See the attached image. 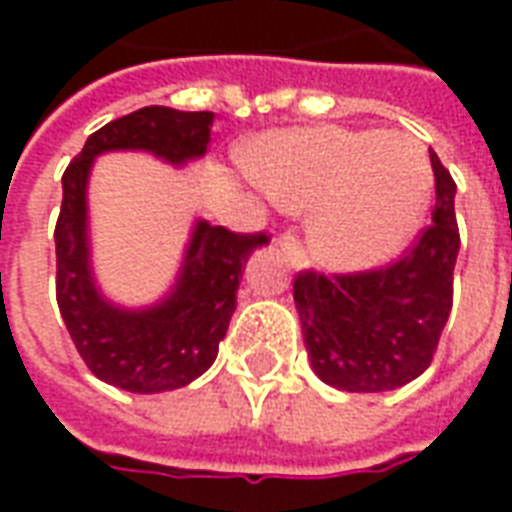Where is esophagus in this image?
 I'll use <instances>...</instances> for the list:
<instances>
[{"label":"esophagus","instance_id":"obj_1","mask_svg":"<svg viewBox=\"0 0 512 512\" xmlns=\"http://www.w3.org/2000/svg\"><path fill=\"white\" fill-rule=\"evenodd\" d=\"M277 244L279 249L285 252V257H288L290 268H296V271H299V268L307 266V252H304V246H301V241L296 238V235H290V233L279 235Z\"/></svg>","mask_w":512,"mask_h":512}]
</instances>
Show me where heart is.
<instances>
[{"label":"heart","mask_w":512,"mask_h":512,"mask_svg":"<svg viewBox=\"0 0 512 512\" xmlns=\"http://www.w3.org/2000/svg\"><path fill=\"white\" fill-rule=\"evenodd\" d=\"M260 189L310 211V246L326 266L365 271L395 257L422 222L430 158L417 139L318 126L266 136L249 158Z\"/></svg>","instance_id":"heart-1"}]
</instances>
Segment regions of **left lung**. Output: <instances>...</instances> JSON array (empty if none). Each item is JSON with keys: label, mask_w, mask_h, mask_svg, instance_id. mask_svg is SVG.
Here are the masks:
<instances>
[{"label": "left lung", "mask_w": 512, "mask_h": 512, "mask_svg": "<svg viewBox=\"0 0 512 512\" xmlns=\"http://www.w3.org/2000/svg\"><path fill=\"white\" fill-rule=\"evenodd\" d=\"M433 224L395 263L356 274L301 271L293 282L312 370L343 392H386L422 376L452 310L461 246L455 180L436 153Z\"/></svg>", "instance_id": "obj_1"}]
</instances>
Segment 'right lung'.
I'll list each match as a JSON object with an SVG mask.
<instances>
[{
    "label": "right lung",
    "mask_w": 512,
    "mask_h": 512,
    "mask_svg": "<svg viewBox=\"0 0 512 512\" xmlns=\"http://www.w3.org/2000/svg\"><path fill=\"white\" fill-rule=\"evenodd\" d=\"M213 112L145 106L98 128L62 175L57 244V304L76 351L95 378L153 395L200 378L219 354L235 312L244 266L266 233H233L194 224L175 288L145 310H123L101 296L90 268L87 178L95 156L109 150H147L169 164L205 156Z\"/></svg>",
    "instance_id": "right-lung-1"
}]
</instances>
